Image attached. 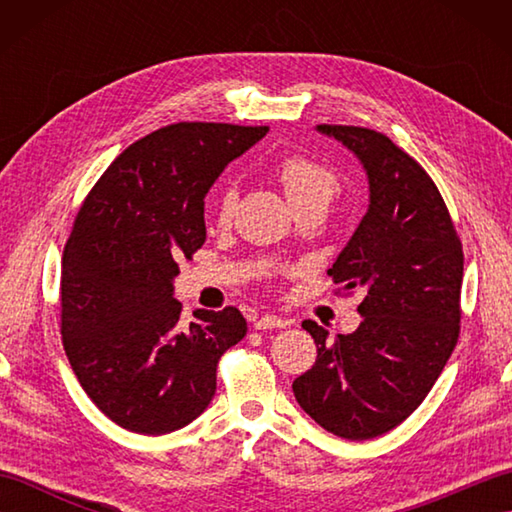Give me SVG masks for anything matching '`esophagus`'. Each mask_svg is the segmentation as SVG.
<instances>
[{
  "label": "esophagus",
  "mask_w": 512,
  "mask_h": 512,
  "mask_svg": "<svg viewBox=\"0 0 512 512\" xmlns=\"http://www.w3.org/2000/svg\"><path fill=\"white\" fill-rule=\"evenodd\" d=\"M255 330H273V328H286V321L277 317V314H264L253 323Z\"/></svg>",
  "instance_id": "34e87169"
}]
</instances>
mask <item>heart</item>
Returning a JSON list of instances; mask_svg holds the SVG:
<instances>
[{"label":"heart","instance_id":"b5f03b06","mask_svg":"<svg viewBox=\"0 0 512 512\" xmlns=\"http://www.w3.org/2000/svg\"><path fill=\"white\" fill-rule=\"evenodd\" d=\"M277 178L292 206H297L301 202H323L328 206L341 189L339 173L325 165V162L303 154H290L284 160H279ZM235 204L237 184L228 182L215 200L217 220L222 224L231 220L235 213Z\"/></svg>","mask_w":512,"mask_h":512}]
</instances>
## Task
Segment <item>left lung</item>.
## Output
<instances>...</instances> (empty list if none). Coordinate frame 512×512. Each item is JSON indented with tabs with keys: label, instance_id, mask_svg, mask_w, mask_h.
I'll use <instances>...</instances> for the list:
<instances>
[{
	"label": "left lung",
	"instance_id": "8db88e82",
	"mask_svg": "<svg viewBox=\"0 0 512 512\" xmlns=\"http://www.w3.org/2000/svg\"><path fill=\"white\" fill-rule=\"evenodd\" d=\"M361 158L369 209L328 275L336 295L365 292L363 321L336 334L303 330L317 361L292 391L308 416L345 440H369L407 420L427 398L460 336L464 253L451 213L427 171L389 136L319 125Z\"/></svg>",
	"mask_w": 512,
	"mask_h": 512
}]
</instances>
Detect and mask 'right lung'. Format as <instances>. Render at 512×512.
Segmentation results:
<instances>
[{"instance_id":"1","label":"right lung","mask_w":512,"mask_h":512,"mask_svg":"<svg viewBox=\"0 0 512 512\" xmlns=\"http://www.w3.org/2000/svg\"><path fill=\"white\" fill-rule=\"evenodd\" d=\"M266 125L176 123L136 140L85 195L61 262V336L85 394L143 436L209 407L222 354L246 336L235 306L182 323L180 259L206 239L204 195Z\"/></svg>"}]
</instances>
